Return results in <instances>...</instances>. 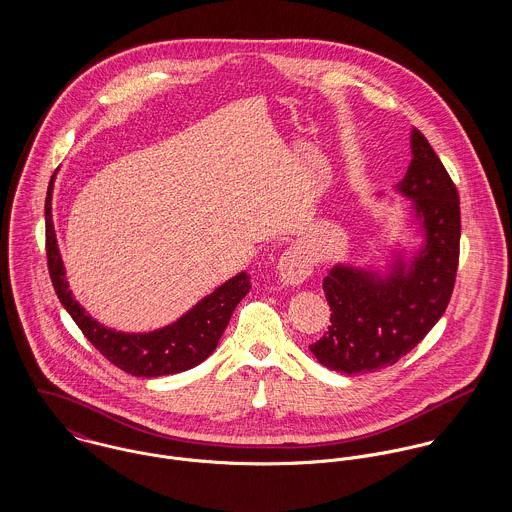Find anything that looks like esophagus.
<instances>
[{
	"mask_svg": "<svg viewBox=\"0 0 512 512\" xmlns=\"http://www.w3.org/2000/svg\"><path fill=\"white\" fill-rule=\"evenodd\" d=\"M278 272H280V278L284 284L297 286V284H303L311 276V264L301 252L288 250L280 256Z\"/></svg>",
	"mask_w": 512,
	"mask_h": 512,
	"instance_id": "esophagus-1",
	"label": "esophagus"
}]
</instances>
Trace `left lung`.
I'll use <instances>...</instances> for the list:
<instances>
[{
	"mask_svg": "<svg viewBox=\"0 0 512 512\" xmlns=\"http://www.w3.org/2000/svg\"><path fill=\"white\" fill-rule=\"evenodd\" d=\"M412 155L398 189L416 207L426 248L408 274L402 264L384 278L335 266L323 278L331 325L309 349L331 370L359 374L398 363L430 333L451 299L461 238L457 187L416 128Z\"/></svg>",
	"mask_w": 512,
	"mask_h": 512,
	"instance_id": "left-lung-1",
	"label": "left lung"
}]
</instances>
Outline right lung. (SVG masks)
Wrapping results in <instances>:
<instances>
[{
    "instance_id": "1",
    "label": "right lung",
    "mask_w": 512,
    "mask_h": 512,
    "mask_svg": "<svg viewBox=\"0 0 512 512\" xmlns=\"http://www.w3.org/2000/svg\"><path fill=\"white\" fill-rule=\"evenodd\" d=\"M53 179L45 199V248L49 276L57 297L71 313L74 323L80 327L84 337L102 353L110 363L132 376L155 378L163 374L183 372L187 368L203 363L219 345L234 307L252 288L248 274H238L222 284L203 301H199L189 313L177 323L163 327L153 333H118L102 327L74 301L65 278V268L57 248L55 228L51 219V193Z\"/></svg>"
}]
</instances>
